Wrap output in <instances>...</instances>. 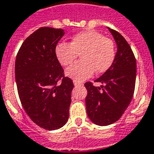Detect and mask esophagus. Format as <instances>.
<instances>
[{
    "label": "esophagus",
    "mask_w": 154,
    "mask_h": 154,
    "mask_svg": "<svg viewBox=\"0 0 154 154\" xmlns=\"http://www.w3.org/2000/svg\"><path fill=\"white\" fill-rule=\"evenodd\" d=\"M73 84L75 86H81L82 85V82H77L76 81V80H73Z\"/></svg>",
    "instance_id": "34e87169"
}]
</instances>
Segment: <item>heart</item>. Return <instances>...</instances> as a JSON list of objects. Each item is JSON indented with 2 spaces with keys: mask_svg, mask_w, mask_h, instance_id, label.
<instances>
[{
  "mask_svg": "<svg viewBox=\"0 0 154 154\" xmlns=\"http://www.w3.org/2000/svg\"><path fill=\"white\" fill-rule=\"evenodd\" d=\"M116 45L111 38L95 30H87L75 34L71 43H60L55 55L62 66H69L81 55V60L66 70V74L76 81L90 77L94 72H105L116 58Z\"/></svg>",
  "mask_w": 154,
  "mask_h": 154,
  "instance_id": "1",
  "label": "heart"
}]
</instances>
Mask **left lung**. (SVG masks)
<instances>
[{
	"label": "left lung",
	"instance_id": "left-lung-1",
	"mask_svg": "<svg viewBox=\"0 0 154 154\" xmlns=\"http://www.w3.org/2000/svg\"><path fill=\"white\" fill-rule=\"evenodd\" d=\"M117 44V53L112 66L98 79L101 87L86 82L87 114L99 125H109L124 114L133 97L136 84L137 63L133 51L125 38L109 28Z\"/></svg>",
	"mask_w": 154,
	"mask_h": 154
}]
</instances>
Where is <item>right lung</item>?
I'll return each mask as SVG.
<instances>
[{
	"instance_id": "right-lung-1",
	"label": "right lung",
	"mask_w": 154,
	"mask_h": 154,
	"mask_svg": "<svg viewBox=\"0 0 154 154\" xmlns=\"http://www.w3.org/2000/svg\"><path fill=\"white\" fill-rule=\"evenodd\" d=\"M64 30L42 27L25 39L17 54L15 78L20 101L32 121L57 130L68 120L73 82L64 75L55 47Z\"/></svg>"
}]
</instances>
